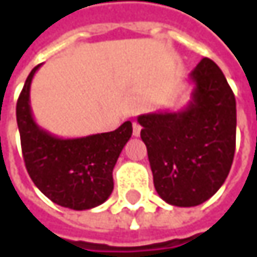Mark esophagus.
<instances>
[{"label": "esophagus", "mask_w": 257, "mask_h": 257, "mask_svg": "<svg viewBox=\"0 0 257 257\" xmlns=\"http://www.w3.org/2000/svg\"><path fill=\"white\" fill-rule=\"evenodd\" d=\"M140 134H141V126H140V123L134 122V123H132V135H134V137H140Z\"/></svg>", "instance_id": "1"}]
</instances>
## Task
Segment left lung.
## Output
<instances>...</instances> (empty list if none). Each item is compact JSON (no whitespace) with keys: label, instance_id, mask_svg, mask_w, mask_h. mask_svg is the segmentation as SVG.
Returning a JSON list of instances; mask_svg holds the SVG:
<instances>
[{"label":"left lung","instance_id":"8db88e82","mask_svg":"<svg viewBox=\"0 0 257 257\" xmlns=\"http://www.w3.org/2000/svg\"><path fill=\"white\" fill-rule=\"evenodd\" d=\"M189 104L179 111L138 116L158 195L176 207L210 199L229 174L236 104L222 70L204 58L189 74Z\"/></svg>","mask_w":257,"mask_h":257}]
</instances>
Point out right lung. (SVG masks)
Masks as SVG:
<instances>
[{"instance_id": "1", "label": "right lung", "mask_w": 257, "mask_h": 257, "mask_svg": "<svg viewBox=\"0 0 257 257\" xmlns=\"http://www.w3.org/2000/svg\"><path fill=\"white\" fill-rule=\"evenodd\" d=\"M37 65L26 78L16 105L18 128L28 174L55 204L71 210L101 205L113 192V168L132 135V123L80 138H61L34 120L29 90Z\"/></svg>"}]
</instances>
